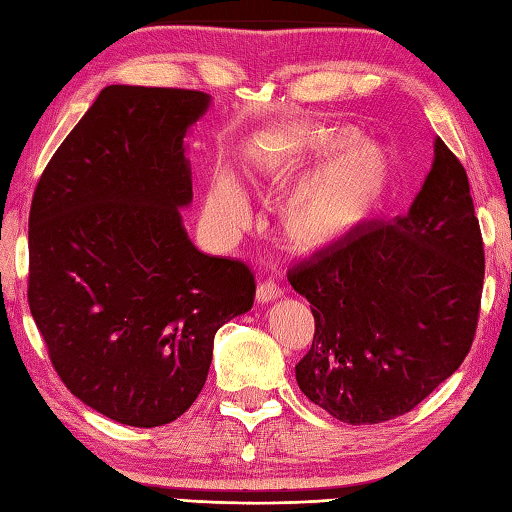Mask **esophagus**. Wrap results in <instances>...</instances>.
<instances>
[{
	"label": "esophagus",
	"instance_id": "34e87169",
	"mask_svg": "<svg viewBox=\"0 0 512 512\" xmlns=\"http://www.w3.org/2000/svg\"><path fill=\"white\" fill-rule=\"evenodd\" d=\"M284 295V290L279 284H275L273 279H266V282H262L257 286V293H255V299L259 304H268V302H275V299H279Z\"/></svg>",
	"mask_w": 512,
	"mask_h": 512
}]
</instances>
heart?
Segmentation results:
<instances>
[{
    "label": "heart",
    "mask_w": 512,
    "mask_h": 512,
    "mask_svg": "<svg viewBox=\"0 0 512 512\" xmlns=\"http://www.w3.org/2000/svg\"><path fill=\"white\" fill-rule=\"evenodd\" d=\"M308 173L279 206V228L299 250H322L342 242L375 213L390 186V157L373 139L357 137L350 126L304 133L279 148L268 162L273 186H286ZM206 213L217 230H242L250 208L233 177L222 175L210 186Z\"/></svg>",
    "instance_id": "obj_1"
}]
</instances>
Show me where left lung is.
Listing matches in <instances>:
<instances>
[{"label": "left lung", "instance_id": "1", "mask_svg": "<svg viewBox=\"0 0 512 512\" xmlns=\"http://www.w3.org/2000/svg\"><path fill=\"white\" fill-rule=\"evenodd\" d=\"M310 302L313 346L295 366L310 402L346 424L413 410L462 366L484 288V242L462 162L435 139L406 215L288 270Z\"/></svg>", "mask_w": 512, "mask_h": 512}]
</instances>
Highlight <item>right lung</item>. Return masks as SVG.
Listing matches in <instances>:
<instances>
[{"instance_id":"add662e5","label":"right lung","mask_w":512,"mask_h":512,"mask_svg":"<svg viewBox=\"0 0 512 512\" xmlns=\"http://www.w3.org/2000/svg\"><path fill=\"white\" fill-rule=\"evenodd\" d=\"M210 95L106 86L39 177L28 306L57 375L119 424L175 422L202 393L215 333L253 306L244 262L197 250L188 128Z\"/></svg>"}]
</instances>
